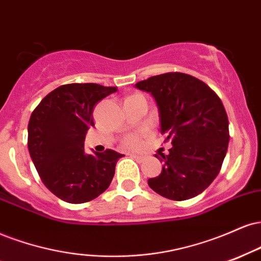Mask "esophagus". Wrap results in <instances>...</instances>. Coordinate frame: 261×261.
<instances>
[{
    "instance_id": "34e87169",
    "label": "esophagus",
    "mask_w": 261,
    "mask_h": 261,
    "mask_svg": "<svg viewBox=\"0 0 261 261\" xmlns=\"http://www.w3.org/2000/svg\"><path fill=\"white\" fill-rule=\"evenodd\" d=\"M130 156L131 158H134L135 161H137V162H143L144 161V156L143 155H140V154H130Z\"/></svg>"
}]
</instances>
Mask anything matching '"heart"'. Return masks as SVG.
Here are the masks:
<instances>
[{
	"label": "heart",
	"mask_w": 261,
	"mask_h": 261,
	"mask_svg": "<svg viewBox=\"0 0 261 261\" xmlns=\"http://www.w3.org/2000/svg\"><path fill=\"white\" fill-rule=\"evenodd\" d=\"M124 144L128 148H139L141 146V137L139 135H130L125 139Z\"/></svg>",
	"instance_id": "obj_1"
}]
</instances>
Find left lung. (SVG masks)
<instances>
[{
    "mask_svg": "<svg viewBox=\"0 0 261 261\" xmlns=\"http://www.w3.org/2000/svg\"><path fill=\"white\" fill-rule=\"evenodd\" d=\"M154 98L161 133L169 153H158L159 176L148 180L154 192L186 200L202 193L220 171L228 141V119L221 99L206 84L184 73H166L135 85Z\"/></svg>",
    "mask_w": 261,
    "mask_h": 261,
    "instance_id": "1",
    "label": "left lung"
}]
</instances>
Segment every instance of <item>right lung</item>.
<instances>
[{"label":"right lung","mask_w":261,"mask_h":261,"mask_svg":"<svg viewBox=\"0 0 261 261\" xmlns=\"http://www.w3.org/2000/svg\"><path fill=\"white\" fill-rule=\"evenodd\" d=\"M98 84L63 85L49 92L31 114L28 148L43 185L58 198L80 204L97 198L109 187L117 162L113 149L91 154L85 139L95 126V106L115 92Z\"/></svg>","instance_id":"add662e5"}]
</instances>
